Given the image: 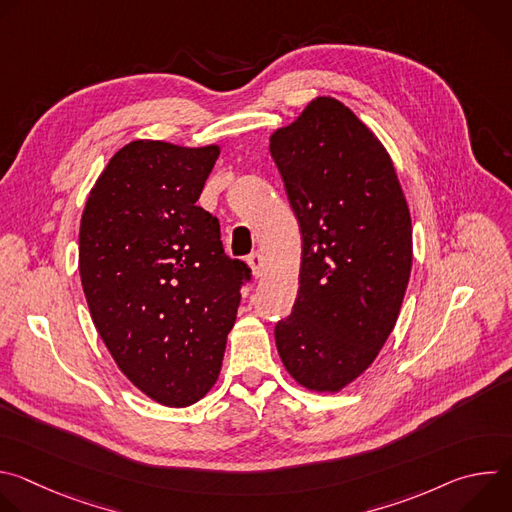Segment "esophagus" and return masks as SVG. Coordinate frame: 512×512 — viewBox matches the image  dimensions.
<instances>
[{
	"label": "esophagus",
	"instance_id": "obj_1",
	"mask_svg": "<svg viewBox=\"0 0 512 512\" xmlns=\"http://www.w3.org/2000/svg\"><path fill=\"white\" fill-rule=\"evenodd\" d=\"M247 263H249V267H251V271H253L255 279H259V277L263 275V267H265V263H263V255H261V253H253V255H249Z\"/></svg>",
	"mask_w": 512,
	"mask_h": 512
}]
</instances>
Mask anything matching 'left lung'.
Listing matches in <instances>:
<instances>
[{"instance_id":"1","label":"left lung","mask_w":512,"mask_h":512,"mask_svg":"<svg viewBox=\"0 0 512 512\" xmlns=\"http://www.w3.org/2000/svg\"><path fill=\"white\" fill-rule=\"evenodd\" d=\"M302 231L300 289L275 326L285 371L338 393L395 328L413 263L411 214L379 137L334 97H316L269 137Z\"/></svg>"}]
</instances>
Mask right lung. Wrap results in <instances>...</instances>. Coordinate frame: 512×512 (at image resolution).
Here are the masks:
<instances>
[{
    "label": "right lung",
    "mask_w": 512,
    "mask_h": 512,
    "mask_svg": "<svg viewBox=\"0 0 512 512\" xmlns=\"http://www.w3.org/2000/svg\"><path fill=\"white\" fill-rule=\"evenodd\" d=\"M218 145L135 139L87 198L79 271L119 371L150 399L188 407L216 383L251 269L225 255L216 216L196 206Z\"/></svg>",
    "instance_id": "add662e5"
}]
</instances>
